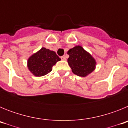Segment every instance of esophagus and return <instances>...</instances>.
<instances>
[{"instance_id": "obj_1", "label": "esophagus", "mask_w": 128, "mask_h": 128, "mask_svg": "<svg viewBox=\"0 0 128 128\" xmlns=\"http://www.w3.org/2000/svg\"><path fill=\"white\" fill-rule=\"evenodd\" d=\"M61 59H62V60H66V58H65V56H61Z\"/></svg>"}]
</instances>
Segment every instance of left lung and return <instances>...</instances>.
Listing matches in <instances>:
<instances>
[{
	"label": "left lung",
	"mask_w": 128,
	"mask_h": 128,
	"mask_svg": "<svg viewBox=\"0 0 128 128\" xmlns=\"http://www.w3.org/2000/svg\"><path fill=\"white\" fill-rule=\"evenodd\" d=\"M67 54L69 55L67 62L72 72L81 77H86L96 68V62L91 54L81 46H75L70 48Z\"/></svg>",
	"instance_id": "1"
}]
</instances>
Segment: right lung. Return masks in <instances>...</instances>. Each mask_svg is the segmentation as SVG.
<instances>
[{
    "label": "right lung",
    "mask_w": 128,
    "mask_h": 128,
    "mask_svg": "<svg viewBox=\"0 0 128 128\" xmlns=\"http://www.w3.org/2000/svg\"><path fill=\"white\" fill-rule=\"evenodd\" d=\"M60 60L55 52L42 47L29 58L28 67L35 76H43L49 73L52 66Z\"/></svg>",
    "instance_id": "add662e5"
}]
</instances>
